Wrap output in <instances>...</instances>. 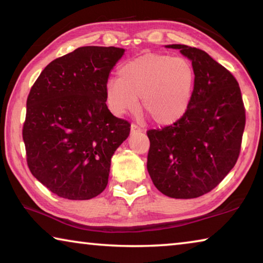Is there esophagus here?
I'll return each mask as SVG.
<instances>
[{"instance_id": "esophagus-1", "label": "esophagus", "mask_w": 263, "mask_h": 263, "mask_svg": "<svg viewBox=\"0 0 263 263\" xmlns=\"http://www.w3.org/2000/svg\"><path fill=\"white\" fill-rule=\"evenodd\" d=\"M141 131H142L141 128L139 126L135 125V124H132V125H131V135H136V133H139Z\"/></svg>"}]
</instances>
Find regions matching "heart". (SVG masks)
Wrapping results in <instances>:
<instances>
[{"label":"heart","mask_w":263,"mask_h":263,"mask_svg":"<svg viewBox=\"0 0 263 263\" xmlns=\"http://www.w3.org/2000/svg\"><path fill=\"white\" fill-rule=\"evenodd\" d=\"M196 83L194 66L184 58L146 53L118 69V79L105 83V102L111 112L123 116L142 110L160 126L181 121L188 112Z\"/></svg>","instance_id":"obj_1"}]
</instances>
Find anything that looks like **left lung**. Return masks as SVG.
Segmentation results:
<instances>
[{
	"label": "left lung",
	"instance_id": "obj_1",
	"mask_svg": "<svg viewBox=\"0 0 263 263\" xmlns=\"http://www.w3.org/2000/svg\"><path fill=\"white\" fill-rule=\"evenodd\" d=\"M191 61L196 83L183 118L149 130L147 171L154 185L172 198H196L220 183L237 162L246 123L237 80L199 48L166 45Z\"/></svg>",
	"mask_w": 263,
	"mask_h": 263
}]
</instances>
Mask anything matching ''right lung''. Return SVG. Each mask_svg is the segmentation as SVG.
Here are the masks:
<instances>
[{
    "instance_id": "obj_1",
    "label": "right lung",
    "mask_w": 263,
    "mask_h": 263,
    "mask_svg": "<svg viewBox=\"0 0 263 263\" xmlns=\"http://www.w3.org/2000/svg\"><path fill=\"white\" fill-rule=\"evenodd\" d=\"M124 53L114 46L79 47L50 62L31 88L26 161L59 197L90 199L108 184L111 158L131 130L105 104V83Z\"/></svg>"
}]
</instances>
